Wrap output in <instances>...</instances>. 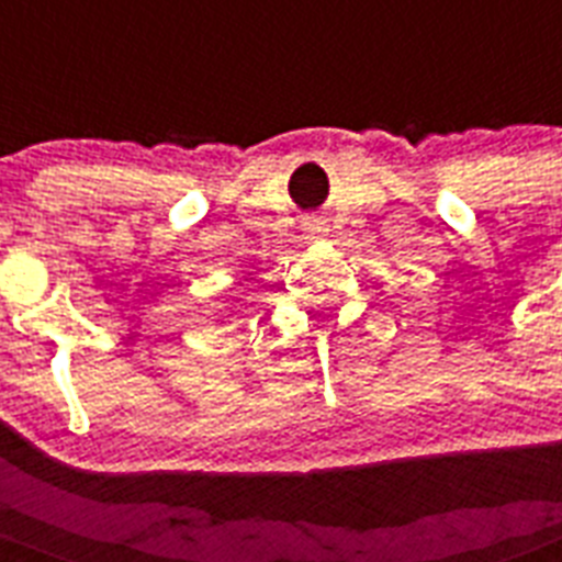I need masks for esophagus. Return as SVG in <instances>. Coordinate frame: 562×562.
I'll use <instances>...</instances> for the list:
<instances>
[{
    "instance_id": "esophagus-1",
    "label": "esophagus",
    "mask_w": 562,
    "mask_h": 562,
    "mask_svg": "<svg viewBox=\"0 0 562 562\" xmlns=\"http://www.w3.org/2000/svg\"><path fill=\"white\" fill-rule=\"evenodd\" d=\"M304 236L310 238V241H324V238L329 236V225H326V220H321V216H306Z\"/></svg>"
}]
</instances>
